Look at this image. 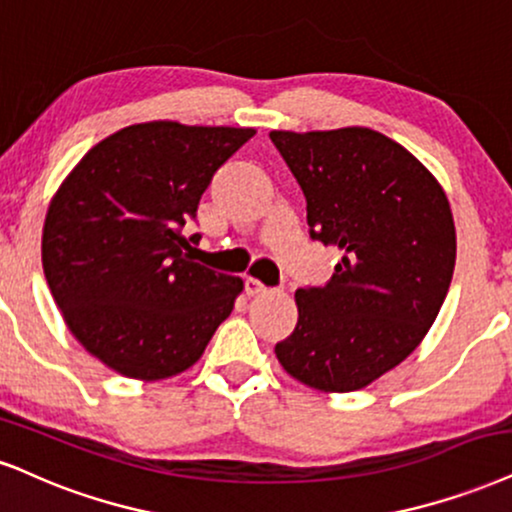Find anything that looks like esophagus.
Masks as SVG:
<instances>
[{"instance_id":"34e87169","label":"esophagus","mask_w":512,"mask_h":512,"mask_svg":"<svg viewBox=\"0 0 512 512\" xmlns=\"http://www.w3.org/2000/svg\"><path fill=\"white\" fill-rule=\"evenodd\" d=\"M244 289H246V294H249V296H258V294H266L268 292V287L263 285L261 280H256V277H246Z\"/></svg>"}]
</instances>
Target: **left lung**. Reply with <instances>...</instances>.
Returning a JSON list of instances; mask_svg holds the SVG:
<instances>
[{"label": "left lung", "instance_id": "1", "mask_svg": "<svg viewBox=\"0 0 512 512\" xmlns=\"http://www.w3.org/2000/svg\"><path fill=\"white\" fill-rule=\"evenodd\" d=\"M270 140L304 189L311 237L342 251L325 287L296 289L299 323L275 356L306 387L344 394L418 349L456 266V225L439 180L370 128Z\"/></svg>", "mask_w": 512, "mask_h": 512}]
</instances>
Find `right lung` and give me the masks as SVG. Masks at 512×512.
Segmentation results:
<instances>
[{
  "instance_id": "1",
  "label": "right lung",
  "mask_w": 512,
  "mask_h": 512,
  "mask_svg": "<svg viewBox=\"0 0 512 512\" xmlns=\"http://www.w3.org/2000/svg\"><path fill=\"white\" fill-rule=\"evenodd\" d=\"M254 128L149 121L87 151L49 201L42 268L63 323L130 380L192 368L235 308L242 277L194 261L182 225Z\"/></svg>"
}]
</instances>
